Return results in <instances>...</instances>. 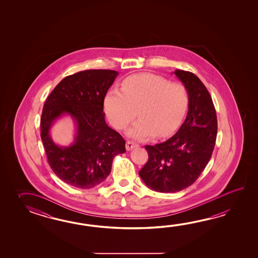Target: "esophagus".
Segmentation results:
<instances>
[{"instance_id": "esophagus-1", "label": "esophagus", "mask_w": 258, "mask_h": 258, "mask_svg": "<svg viewBox=\"0 0 258 258\" xmlns=\"http://www.w3.org/2000/svg\"><path fill=\"white\" fill-rule=\"evenodd\" d=\"M138 145L137 143L133 142V141H127L126 142V149L128 151L132 150L133 148H137Z\"/></svg>"}]
</instances>
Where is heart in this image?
Masks as SVG:
<instances>
[{
	"label": "heart",
	"instance_id": "1",
	"mask_svg": "<svg viewBox=\"0 0 258 258\" xmlns=\"http://www.w3.org/2000/svg\"><path fill=\"white\" fill-rule=\"evenodd\" d=\"M186 88L153 74L125 78L121 89L112 88L105 95V112L116 129H124L137 116L140 119L127 135L135 139L170 136L180 125L188 108Z\"/></svg>",
	"mask_w": 258,
	"mask_h": 258
}]
</instances>
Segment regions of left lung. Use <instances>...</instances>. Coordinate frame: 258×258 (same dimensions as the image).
I'll return each instance as SVG.
<instances>
[{
	"mask_svg": "<svg viewBox=\"0 0 258 258\" xmlns=\"http://www.w3.org/2000/svg\"><path fill=\"white\" fill-rule=\"evenodd\" d=\"M174 74L188 93L186 119L167 141L145 147L148 160L139 171L146 185L157 192H179L192 185L210 160L218 133L214 104L205 85L191 72Z\"/></svg>",
	"mask_w": 258,
	"mask_h": 258,
	"instance_id": "left-lung-1",
	"label": "left lung"
}]
</instances>
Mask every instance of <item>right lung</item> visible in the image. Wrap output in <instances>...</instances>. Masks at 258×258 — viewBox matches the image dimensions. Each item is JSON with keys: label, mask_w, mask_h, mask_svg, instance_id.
Wrapping results in <instances>:
<instances>
[{"label": "right lung", "mask_w": 258, "mask_h": 258, "mask_svg": "<svg viewBox=\"0 0 258 258\" xmlns=\"http://www.w3.org/2000/svg\"><path fill=\"white\" fill-rule=\"evenodd\" d=\"M118 72L86 70L64 77L45 101L40 137L50 168L72 186L89 189L109 176L116 155L125 153V141L105 121L103 101ZM72 116L77 125L74 143L60 147L49 130L61 115Z\"/></svg>", "instance_id": "obj_1"}]
</instances>
